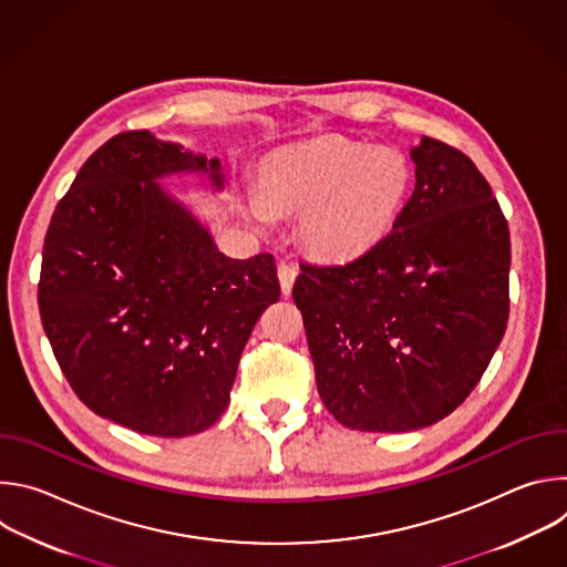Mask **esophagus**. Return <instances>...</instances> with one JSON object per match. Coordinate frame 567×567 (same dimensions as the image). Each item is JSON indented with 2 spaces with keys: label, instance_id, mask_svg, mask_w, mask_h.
<instances>
[{
  "label": "esophagus",
  "instance_id": "34e87169",
  "mask_svg": "<svg viewBox=\"0 0 567 567\" xmlns=\"http://www.w3.org/2000/svg\"><path fill=\"white\" fill-rule=\"evenodd\" d=\"M298 276V269L289 262H280L278 265V278H280V287H282V293L289 296L291 293V287H293V280Z\"/></svg>",
  "mask_w": 567,
  "mask_h": 567
}]
</instances>
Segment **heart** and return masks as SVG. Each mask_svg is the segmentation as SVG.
<instances>
[{
  "label": "heart",
  "instance_id": "b5f03b06",
  "mask_svg": "<svg viewBox=\"0 0 567 567\" xmlns=\"http://www.w3.org/2000/svg\"><path fill=\"white\" fill-rule=\"evenodd\" d=\"M413 182L411 158L399 147L322 136L267 154L258 166L260 195H249L247 208L260 221L300 213V237L313 256L350 260L394 226Z\"/></svg>",
  "mask_w": 567,
  "mask_h": 567
}]
</instances>
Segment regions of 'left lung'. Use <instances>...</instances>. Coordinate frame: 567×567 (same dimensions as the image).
<instances>
[{
  "instance_id": "1",
  "label": "left lung",
  "mask_w": 567,
  "mask_h": 567,
  "mask_svg": "<svg viewBox=\"0 0 567 567\" xmlns=\"http://www.w3.org/2000/svg\"><path fill=\"white\" fill-rule=\"evenodd\" d=\"M415 190L390 233L346 265L300 262L316 388L352 431L403 433L451 415L509 318V226L473 161L424 136Z\"/></svg>"
}]
</instances>
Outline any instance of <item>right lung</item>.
Listing matches in <instances>:
<instances>
[{"instance_id":"obj_1","label":"right lung","mask_w":567,"mask_h":567,"mask_svg":"<svg viewBox=\"0 0 567 567\" xmlns=\"http://www.w3.org/2000/svg\"><path fill=\"white\" fill-rule=\"evenodd\" d=\"M219 161L121 132L58 202L42 251V328L75 396L154 437L210 429L262 311L280 298L271 254L230 260L154 179Z\"/></svg>"}]
</instances>
